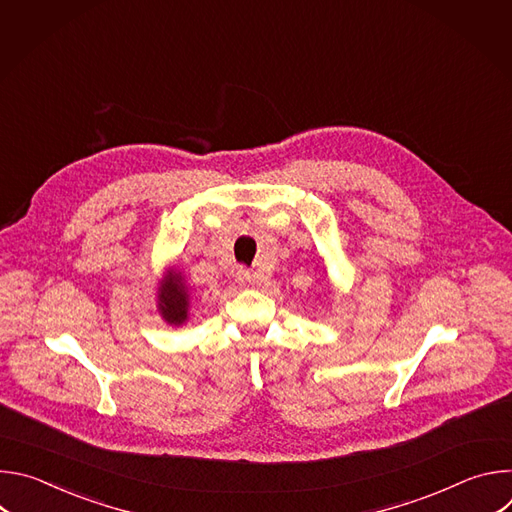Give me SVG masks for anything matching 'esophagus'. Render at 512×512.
Masks as SVG:
<instances>
[{
    "mask_svg": "<svg viewBox=\"0 0 512 512\" xmlns=\"http://www.w3.org/2000/svg\"><path fill=\"white\" fill-rule=\"evenodd\" d=\"M237 279L243 281V283L261 285V283L267 281V275H263V273H251V271H247V269H239V271H237Z\"/></svg>",
    "mask_w": 512,
    "mask_h": 512,
    "instance_id": "obj_1",
    "label": "esophagus"
}]
</instances>
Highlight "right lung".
<instances>
[{"instance_id": "add662e5", "label": "right lung", "mask_w": 512, "mask_h": 512, "mask_svg": "<svg viewBox=\"0 0 512 512\" xmlns=\"http://www.w3.org/2000/svg\"><path fill=\"white\" fill-rule=\"evenodd\" d=\"M190 300L192 287L184 279L182 271L168 267L156 287V308L162 320L172 328L184 326L190 316Z\"/></svg>"}]
</instances>
